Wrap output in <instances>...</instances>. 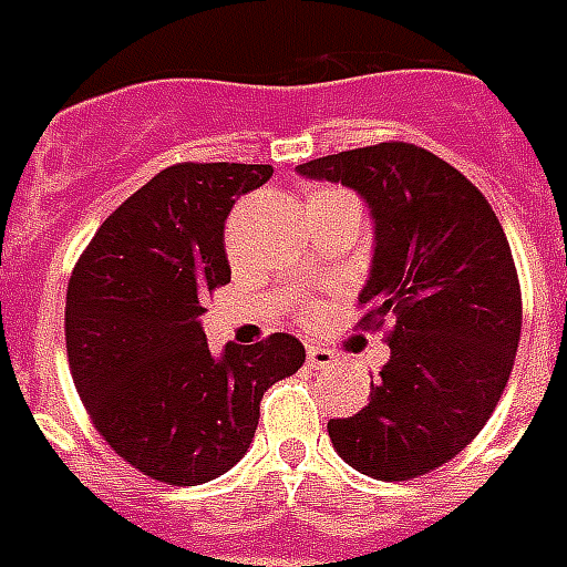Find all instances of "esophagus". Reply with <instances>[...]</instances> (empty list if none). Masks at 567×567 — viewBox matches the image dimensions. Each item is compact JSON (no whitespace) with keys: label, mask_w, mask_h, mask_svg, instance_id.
Listing matches in <instances>:
<instances>
[{"label":"esophagus","mask_w":567,"mask_h":567,"mask_svg":"<svg viewBox=\"0 0 567 567\" xmlns=\"http://www.w3.org/2000/svg\"><path fill=\"white\" fill-rule=\"evenodd\" d=\"M306 360H309V367L312 369H330L339 363L337 354H333L330 348H321V346H309V351H306Z\"/></svg>","instance_id":"obj_1"}]
</instances>
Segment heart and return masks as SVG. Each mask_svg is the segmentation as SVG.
Masks as SVG:
<instances>
[{"label": "heart", "instance_id": "obj_1", "mask_svg": "<svg viewBox=\"0 0 567 567\" xmlns=\"http://www.w3.org/2000/svg\"><path fill=\"white\" fill-rule=\"evenodd\" d=\"M330 192H337V188H312V192L306 195V200H309V198H318V195H330Z\"/></svg>", "mask_w": 567, "mask_h": 567}]
</instances>
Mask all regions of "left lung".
I'll list each match as a JSON object with an SVG mask.
<instances>
[{"mask_svg":"<svg viewBox=\"0 0 567 567\" xmlns=\"http://www.w3.org/2000/svg\"><path fill=\"white\" fill-rule=\"evenodd\" d=\"M367 198L375 255L358 327L390 321V360L354 417L327 423L351 468L412 481L454 460L496 412L517 358L523 297L511 246L481 188L402 141L297 167Z\"/></svg>","mask_w":567,"mask_h":567,"instance_id":"obj_1","label":"left lung"}]
</instances>
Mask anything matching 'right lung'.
Listing matches in <instances>:
<instances>
[{
    "label": "right lung",
    "instance_id": "1",
    "mask_svg": "<svg viewBox=\"0 0 567 567\" xmlns=\"http://www.w3.org/2000/svg\"><path fill=\"white\" fill-rule=\"evenodd\" d=\"M270 177V165L165 167L113 209L71 270L65 348L83 409L125 463L162 484H207L240 463L264 390L303 367L288 333L216 358L198 321L230 282V207Z\"/></svg>",
    "mask_w": 567,
    "mask_h": 567
}]
</instances>
